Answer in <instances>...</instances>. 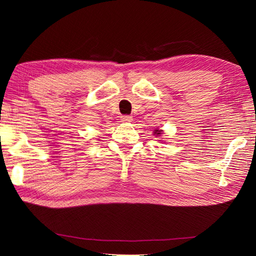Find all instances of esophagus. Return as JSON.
<instances>
[{
    "label": "esophagus",
    "mask_w": 256,
    "mask_h": 256,
    "mask_svg": "<svg viewBox=\"0 0 256 256\" xmlns=\"http://www.w3.org/2000/svg\"><path fill=\"white\" fill-rule=\"evenodd\" d=\"M120 120L122 122H131V120H132V118H131L130 115H122L120 116Z\"/></svg>",
    "instance_id": "obj_1"
}]
</instances>
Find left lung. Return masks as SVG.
I'll list each match as a JSON object with an SVG mask.
<instances>
[{"mask_svg": "<svg viewBox=\"0 0 256 256\" xmlns=\"http://www.w3.org/2000/svg\"><path fill=\"white\" fill-rule=\"evenodd\" d=\"M154 134H161V131L160 130H154Z\"/></svg>", "mask_w": 256, "mask_h": 256, "instance_id": "left-lung-1", "label": "left lung"}]
</instances>
